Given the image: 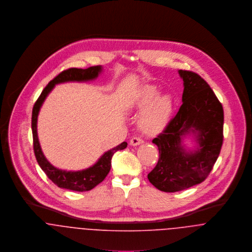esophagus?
Returning <instances> with one entry per match:
<instances>
[{
  "label": "esophagus",
  "instance_id": "esophagus-1",
  "mask_svg": "<svg viewBox=\"0 0 252 252\" xmlns=\"http://www.w3.org/2000/svg\"><path fill=\"white\" fill-rule=\"evenodd\" d=\"M143 143H144V141H143L141 138H139V137H134V138H132L131 141H130V144L133 145V146H137V145L143 144Z\"/></svg>",
  "mask_w": 252,
  "mask_h": 252
}]
</instances>
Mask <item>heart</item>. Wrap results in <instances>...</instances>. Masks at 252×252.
I'll return each instance as SVG.
<instances>
[{
    "instance_id": "b5f03b06",
    "label": "heart",
    "mask_w": 252,
    "mask_h": 252,
    "mask_svg": "<svg viewBox=\"0 0 252 252\" xmlns=\"http://www.w3.org/2000/svg\"><path fill=\"white\" fill-rule=\"evenodd\" d=\"M129 108L143 110L139 118V127L146 135L162 133L170 124L174 111L175 100L170 94H162L155 85H144L131 100Z\"/></svg>"
}]
</instances>
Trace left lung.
I'll use <instances>...</instances> for the list:
<instances>
[{
    "instance_id": "8db88e82",
    "label": "left lung",
    "mask_w": 252,
    "mask_h": 252,
    "mask_svg": "<svg viewBox=\"0 0 252 252\" xmlns=\"http://www.w3.org/2000/svg\"><path fill=\"white\" fill-rule=\"evenodd\" d=\"M183 80L182 105L168 127L152 140L159 149V160L147 175L164 192H177L207 179L218 158L223 142V108L199 74L179 71ZM191 137L188 148L184 139Z\"/></svg>"
}]
</instances>
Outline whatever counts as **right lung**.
<instances>
[{
	"instance_id": "right-lung-1",
	"label": "right lung",
	"mask_w": 252,
	"mask_h": 252,
	"mask_svg": "<svg viewBox=\"0 0 252 252\" xmlns=\"http://www.w3.org/2000/svg\"><path fill=\"white\" fill-rule=\"evenodd\" d=\"M103 72L102 66H94L88 69H76L72 68L60 72L56 77H54L42 90L40 96L36 100L32 111V132H33V141H34V152L36 161L45 173L48 179L54 184L60 188L69 189L72 191L83 192L89 191L101 183L108 176L111 166L112 155L118 151L127 147V143L123 142L117 146L106 151L98 161L91 167L80 170V171H65L54 167L50 162L45 158L40 144L38 142L36 123L39 109L41 108L43 102L45 101L48 94L52 91L56 84L65 83V82H87L96 79L99 74Z\"/></svg>"
}]
</instances>
